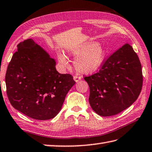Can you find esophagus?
<instances>
[{"label": "esophagus", "instance_id": "1", "mask_svg": "<svg viewBox=\"0 0 152 152\" xmlns=\"http://www.w3.org/2000/svg\"><path fill=\"white\" fill-rule=\"evenodd\" d=\"M81 79V77H79V76H77V75L73 76V79L75 80V82H78Z\"/></svg>", "mask_w": 152, "mask_h": 152}]
</instances>
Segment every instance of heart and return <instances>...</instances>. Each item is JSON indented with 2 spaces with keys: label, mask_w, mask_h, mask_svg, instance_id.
<instances>
[{
  "label": "heart",
  "mask_w": 152,
  "mask_h": 152,
  "mask_svg": "<svg viewBox=\"0 0 152 152\" xmlns=\"http://www.w3.org/2000/svg\"><path fill=\"white\" fill-rule=\"evenodd\" d=\"M69 55L76 58L74 66L81 73H91L101 66L106 57V50L96 42L89 41L75 45L67 50ZM59 62L63 66L68 67L67 57L63 53H58Z\"/></svg>",
  "instance_id": "obj_1"
}]
</instances>
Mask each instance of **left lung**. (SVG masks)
Masks as SVG:
<instances>
[{"label": "left lung", "instance_id": "obj_1", "mask_svg": "<svg viewBox=\"0 0 152 152\" xmlns=\"http://www.w3.org/2000/svg\"><path fill=\"white\" fill-rule=\"evenodd\" d=\"M90 88L91 108L101 116L121 113L138 99L143 75L138 56L126 44L104 59L99 71L85 77Z\"/></svg>", "mask_w": 152, "mask_h": 152}]
</instances>
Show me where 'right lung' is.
<instances>
[{
    "label": "right lung",
    "instance_id": "1",
    "mask_svg": "<svg viewBox=\"0 0 152 152\" xmlns=\"http://www.w3.org/2000/svg\"><path fill=\"white\" fill-rule=\"evenodd\" d=\"M17 49L5 75L10 104L31 118H54L75 81L70 74L58 73L55 59L32 39L20 42Z\"/></svg>",
    "mask_w": 152,
    "mask_h": 152
}]
</instances>
